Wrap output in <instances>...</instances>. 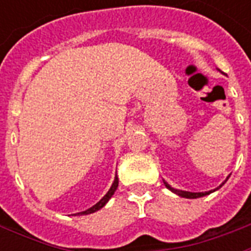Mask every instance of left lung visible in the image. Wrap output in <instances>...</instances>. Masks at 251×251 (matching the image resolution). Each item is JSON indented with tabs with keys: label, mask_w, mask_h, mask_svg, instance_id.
Returning <instances> with one entry per match:
<instances>
[{
	"label": "left lung",
	"mask_w": 251,
	"mask_h": 251,
	"mask_svg": "<svg viewBox=\"0 0 251 251\" xmlns=\"http://www.w3.org/2000/svg\"><path fill=\"white\" fill-rule=\"evenodd\" d=\"M228 179V177H227ZM227 179L222 183L219 187H216L215 189H211V191H207V192H188V191H180V189H175L172 188L171 185L167 183V181H164V184H165V187L169 189V191H172V192H175L176 195H179V196H181V198H187V199H196V198H201V196H205V195H210L211 192H214V191H216V189H219L222 187V185L225 184L227 181Z\"/></svg>",
	"instance_id": "obj_1"
}]
</instances>
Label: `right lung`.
<instances>
[{
  "instance_id": "add662e5",
  "label": "right lung",
  "mask_w": 251,
  "mask_h": 251,
  "mask_svg": "<svg viewBox=\"0 0 251 251\" xmlns=\"http://www.w3.org/2000/svg\"><path fill=\"white\" fill-rule=\"evenodd\" d=\"M117 187H118V177H117V175H115L114 181H113V184H111V187H110V189H109V191H107V194L104 195L103 198H102V199L99 200V201H98V203H97V204H94L93 207H90L88 210L82 211V212H77V214H74V215H88V214H93V212H95V211L100 210V208H102V207H103V205L106 204L107 201H109L110 198H111V196L114 195V192H115V189H117Z\"/></svg>"
}]
</instances>
